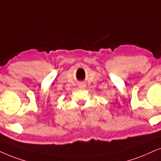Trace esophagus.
Listing matches in <instances>:
<instances>
[{"mask_svg":"<svg viewBox=\"0 0 161 161\" xmlns=\"http://www.w3.org/2000/svg\"><path fill=\"white\" fill-rule=\"evenodd\" d=\"M85 85L84 84V83H80V84L79 85V89L85 88Z\"/></svg>","mask_w":161,"mask_h":161,"instance_id":"esophagus-1","label":"esophagus"}]
</instances>
